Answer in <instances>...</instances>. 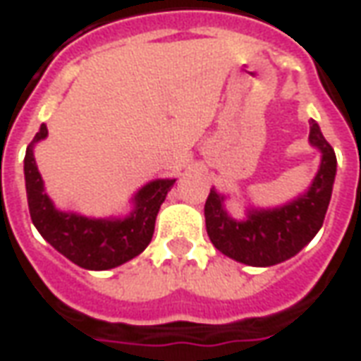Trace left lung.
<instances>
[{"instance_id": "left-lung-1", "label": "left lung", "mask_w": 361, "mask_h": 361, "mask_svg": "<svg viewBox=\"0 0 361 361\" xmlns=\"http://www.w3.org/2000/svg\"><path fill=\"white\" fill-rule=\"evenodd\" d=\"M309 142L321 152V167L305 194L272 209H249L237 221L224 208V196L209 190L204 206L209 241L219 252L249 267H272L303 249L324 221L336 175V155L315 120L309 122Z\"/></svg>"}]
</instances>
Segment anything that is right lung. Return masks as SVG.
<instances>
[{
  "instance_id": "obj_1",
  "label": "right lung",
  "mask_w": 361,
  "mask_h": 361,
  "mask_svg": "<svg viewBox=\"0 0 361 361\" xmlns=\"http://www.w3.org/2000/svg\"><path fill=\"white\" fill-rule=\"evenodd\" d=\"M48 130L42 124L25 155V186L32 224L38 233L73 264L87 270H109L144 252L155 229V217L175 178L152 180L134 196V209L126 217L79 216L56 209L44 192L32 147L44 140Z\"/></svg>"
}]
</instances>
